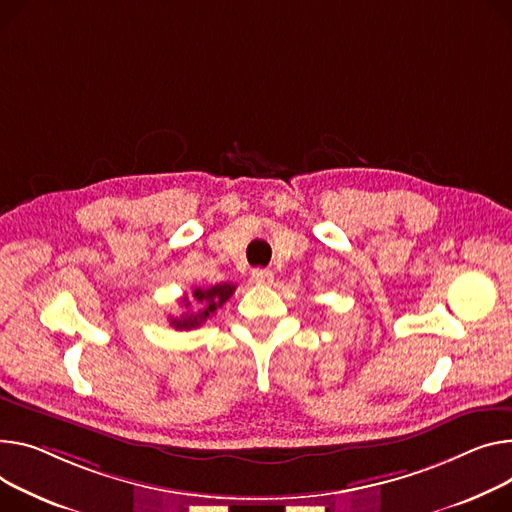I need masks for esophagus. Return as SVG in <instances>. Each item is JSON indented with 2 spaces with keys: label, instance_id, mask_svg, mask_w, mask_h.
Instances as JSON below:
<instances>
[{
  "label": "esophagus",
  "instance_id": "obj_1",
  "mask_svg": "<svg viewBox=\"0 0 512 512\" xmlns=\"http://www.w3.org/2000/svg\"><path fill=\"white\" fill-rule=\"evenodd\" d=\"M253 282L261 286H271L274 284V274L269 269H255L253 271Z\"/></svg>",
  "mask_w": 512,
  "mask_h": 512
}]
</instances>
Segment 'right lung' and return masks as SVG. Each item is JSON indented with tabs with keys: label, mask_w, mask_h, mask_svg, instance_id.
Returning <instances> with one entry per match:
<instances>
[{
	"label": "right lung",
	"mask_w": 512,
	"mask_h": 512,
	"mask_svg": "<svg viewBox=\"0 0 512 512\" xmlns=\"http://www.w3.org/2000/svg\"><path fill=\"white\" fill-rule=\"evenodd\" d=\"M234 290H236V286L228 284V282L216 284L212 288H193V300L187 296L181 300L185 313L181 317H168L170 325L179 331H189V329L199 327L220 309V306L234 294ZM193 301L196 302V311L189 312L188 309Z\"/></svg>",
	"instance_id": "right-lung-1"
}]
</instances>
